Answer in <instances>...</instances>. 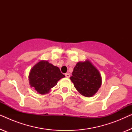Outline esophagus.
<instances>
[{
  "instance_id": "esophagus-1",
  "label": "esophagus",
  "mask_w": 132,
  "mask_h": 132,
  "mask_svg": "<svg viewBox=\"0 0 132 132\" xmlns=\"http://www.w3.org/2000/svg\"><path fill=\"white\" fill-rule=\"evenodd\" d=\"M65 76L66 77H68H68H70V74L68 73H65Z\"/></svg>"
}]
</instances>
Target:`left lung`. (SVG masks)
I'll return each mask as SVG.
<instances>
[{"label": "left lung", "mask_w": 132, "mask_h": 132, "mask_svg": "<svg viewBox=\"0 0 132 132\" xmlns=\"http://www.w3.org/2000/svg\"><path fill=\"white\" fill-rule=\"evenodd\" d=\"M70 79L79 93L88 97L94 95L102 85L100 73L89 61L77 62Z\"/></svg>", "instance_id": "1"}]
</instances>
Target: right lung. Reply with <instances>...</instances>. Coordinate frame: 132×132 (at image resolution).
Returning <instances> with one entry per match:
<instances>
[{"mask_svg": "<svg viewBox=\"0 0 132 132\" xmlns=\"http://www.w3.org/2000/svg\"><path fill=\"white\" fill-rule=\"evenodd\" d=\"M65 76L57 67L48 61H41L30 70L29 80L31 87L41 94L48 93L51 88L57 84V81Z\"/></svg>", "mask_w": 132, "mask_h": 132, "instance_id": "add662e5", "label": "right lung"}]
</instances>
